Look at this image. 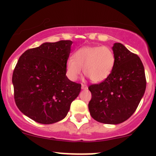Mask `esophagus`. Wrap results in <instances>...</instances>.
Here are the masks:
<instances>
[{
	"label": "esophagus",
	"mask_w": 156,
	"mask_h": 156,
	"mask_svg": "<svg viewBox=\"0 0 156 156\" xmlns=\"http://www.w3.org/2000/svg\"><path fill=\"white\" fill-rule=\"evenodd\" d=\"M81 89L82 90H87V86L85 85V84H81Z\"/></svg>",
	"instance_id": "1"
}]
</instances>
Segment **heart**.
Masks as SVG:
<instances>
[{"instance_id":"heart-1","label":"heart","mask_w":156,"mask_h":156,"mask_svg":"<svg viewBox=\"0 0 156 156\" xmlns=\"http://www.w3.org/2000/svg\"><path fill=\"white\" fill-rule=\"evenodd\" d=\"M115 65V56L108 47L84 46L78 49L66 64V75L71 81H76L84 69V74L94 82L106 80Z\"/></svg>"}]
</instances>
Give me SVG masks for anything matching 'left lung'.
Segmentation results:
<instances>
[{"label": "left lung", "instance_id": "obj_1", "mask_svg": "<svg viewBox=\"0 0 156 156\" xmlns=\"http://www.w3.org/2000/svg\"><path fill=\"white\" fill-rule=\"evenodd\" d=\"M114 69L106 80L88 89L92 98L90 114L97 122L118 125L133 114L144 95L146 81L144 65L139 56L122 44L115 43Z\"/></svg>", "mask_w": 156, "mask_h": 156}]
</instances>
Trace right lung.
<instances>
[{
    "instance_id": "obj_1",
    "label": "right lung",
    "mask_w": 156,
    "mask_h": 156,
    "mask_svg": "<svg viewBox=\"0 0 156 156\" xmlns=\"http://www.w3.org/2000/svg\"><path fill=\"white\" fill-rule=\"evenodd\" d=\"M72 44V41L45 42L26 50L17 62L12 78L16 104L37 123L50 125L65 119L79 95L81 84L66 76Z\"/></svg>"
}]
</instances>
